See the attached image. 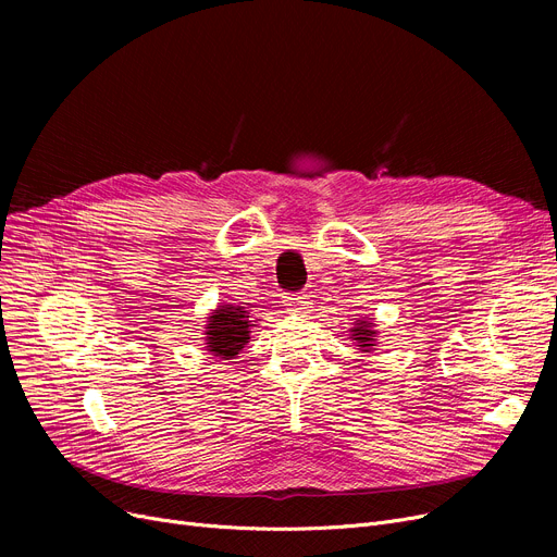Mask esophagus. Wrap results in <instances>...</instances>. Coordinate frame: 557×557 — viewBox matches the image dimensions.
<instances>
[{"instance_id": "esophagus-1", "label": "esophagus", "mask_w": 557, "mask_h": 557, "mask_svg": "<svg viewBox=\"0 0 557 557\" xmlns=\"http://www.w3.org/2000/svg\"><path fill=\"white\" fill-rule=\"evenodd\" d=\"M284 307L290 313H302L305 309H309V296L307 294H288V296H284Z\"/></svg>"}]
</instances>
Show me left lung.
<instances>
[{
    "instance_id": "obj_1",
    "label": "left lung",
    "mask_w": 557,
    "mask_h": 557,
    "mask_svg": "<svg viewBox=\"0 0 557 557\" xmlns=\"http://www.w3.org/2000/svg\"><path fill=\"white\" fill-rule=\"evenodd\" d=\"M372 327H374L372 320H357V325L352 330V338L359 343L357 347L361 349V352H370L372 345H374L376 332Z\"/></svg>"
}]
</instances>
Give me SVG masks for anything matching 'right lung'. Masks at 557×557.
<instances>
[{
    "instance_id": "obj_1",
    "label": "right lung",
    "mask_w": 557,
    "mask_h": 557,
    "mask_svg": "<svg viewBox=\"0 0 557 557\" xmlns=\"http://www.w3.org/2000/svg\"><path fill=\"white\" fill-rule=\"evenodd\" d=\"M252 320L244 307L223 305L212 311L205 325V345L219 359H234L250 338Z\"/></svg>"
}]
</instances>
